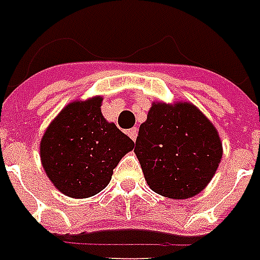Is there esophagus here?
Instances as JSON below:
<instances>
[{
	"instance_id": "esophagus-1",
	"label": "esophagus",
	"mask_w": 260,
	"mask_h": 260,
	"mask_svg": "<svg viewBox=\"0 0 260 260\" xmlns=\"http://www.w3.org/2000/svg\"><path fill=\"white\" fill-rule=\"evenodd\" d=\"M127 135H128V136L132 137L133 140H136V137H137V128H136V127H133V128H130V130L127 132Z\"/></svg>"
}]
</instances>
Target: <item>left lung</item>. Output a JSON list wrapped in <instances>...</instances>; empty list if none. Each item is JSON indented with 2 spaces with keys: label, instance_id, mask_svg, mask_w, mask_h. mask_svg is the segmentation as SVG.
<instances>
[{
  "label": "left lung",
  "instance_id": "obj_1",
  "mask_svg": "<svg viewBox=\"0 0 260 260\" xmlns=\"http://www.w3.org/2000/svg\"><path fill=\"white\" fill-rule=\"evenodd\" d=\"M135 153L155 193L187 199L212 180L222 143L214 124L193 104L153 102L139 128Z\"/></svg>",
  "mask_w": 260,
  "mask_h": 260
}]
</instances>
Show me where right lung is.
<instances>
[{
	"mask_svg": "<svg viewBox=\"0 0 260 260\" xmlns=\"http://www.w3.org/2000/svg\"><path fill=\"white\" fill-rule=\"evenodd\" d=\"M102 98L74 101L54 118L41 140L48 178L69 198L85 199L108 186L112 170L135 142L101 112Z\"/></svg>",
	"mask_w": 260,
	"mask_h": 260,
	"instance_id": "obj_1",
	"label": "right lung"
}]
</instances>
